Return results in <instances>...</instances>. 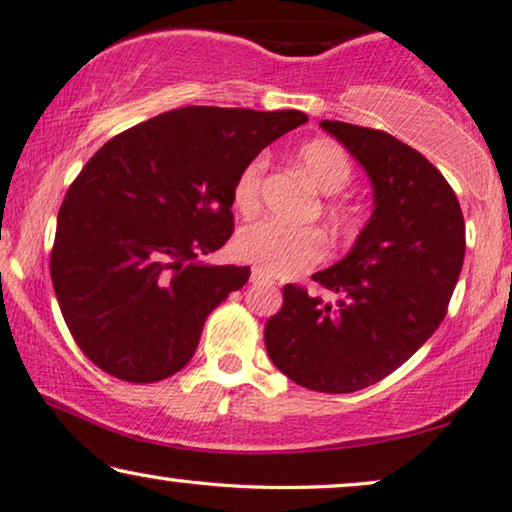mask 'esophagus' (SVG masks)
Masks as SVG:
<instances>
[{
    "label": "esophagus",
    "instance_id": "esophagus-1",
    "mask_svg": "<svg viewBox=\"0 0 512 512\" xmlns=\"http://www.w3.org/2000/svg\"><path fill=\"white\" fill-rule=\"evenodd\" d=\"M250 280H253L255 285H262V283H273V280L266 276L264 271H259V269H253V273H250Z\"/></svg>",
    "mask_w": 512,
    "mask_h": 512
}]
</instances>
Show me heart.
I'll return each mask as SVG.
<instances>
[{"instance_id": "b5f03b06", "label": "heart", "mask_w": 512, "mask_h": 512, "mask_svg": "<svg viewBox=\"0 0 512 512\" xmlns=\"http://www.w3.org/2000/svg\"><path fill=\"white\" fill-rule=\"evenodd\" d=\"M294 162L322 194H338L352 178V164L336 141L315 139L294 153ZM264 181V160H253L241 171L234 185V206L243 215H253L259 208ZM334 220H343V211L334 204L327 206ZM325 234L311 227H287L280 222L262 220L243 227L236 234V253L255 264L266 276H297L313 269L327 257Z\"/></svg>"}]
</instances>
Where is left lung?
<instances>
[{"instance_id":"obj_1","label":"left lung","mask_w":512,"mask_h":512,"mask_svg":"<svg viewBox=\"0 0 512 512\" xmlns=\"http://www.w3.org/2000/svg\"><path fill=\"white\" fill-rule=\"evenodd\" d=\"M320 127L369 174L373 213L350 253L313 273L338 294L336 304L285 285L264 343L297 385L348 394L390 376L441 325L462 273L466 229L457 194L415 148L380 129L338 120Z\"/></svg>"}]
</instances>
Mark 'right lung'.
<instances>
[{
	"label": "right lung",
	"mask_w": 512,
	"mask_h": 512,
	"mask_svg": "<svg viewBox=\"0 0 512 512\" xmlns=\"http://www.w3.org/2000/svg\"><path fill=\"white\" fill-rule=\"evenodd\" d=\"M301 111L185 106L104 143L57 213L50 278L64 322L99 369L157 383L190 362L215 306L250 266H213L234 232V185Z\"/></svg>",
	"instance_id": "obj_1"
}]
</instances>
